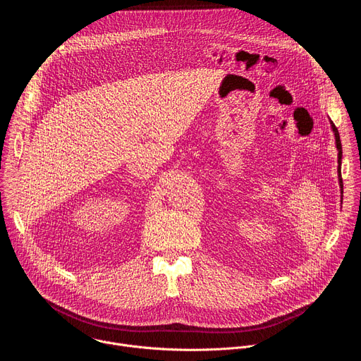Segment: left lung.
<instances>
[{"label": "left lung", "instance_id": "left-lung-1", "mask_svg": "<svg viewBox=\"0 0 361 361\" xmlns=\"http://www.w3.org/2000/svg\"><path fill=\"white\" fill-rule=\"evenodd\" d=\"M331 124V128H333V133H334V137H336V147H337V151H338V183H340V188H341V194H343V180H341V157H343V151H341V141H340V135H338V130L336 128V126L333 124V121H330ZM343 200V197H341Z\"/></svg>", "mask_w": 361, "mask_h": 361}]
</instances>
